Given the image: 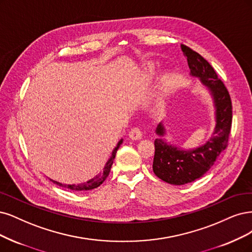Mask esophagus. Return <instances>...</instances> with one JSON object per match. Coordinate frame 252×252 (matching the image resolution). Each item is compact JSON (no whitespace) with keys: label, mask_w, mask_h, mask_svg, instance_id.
I'll return each mask as SVG.
<instances>
[{"label":"esophagus","mask_w":252,"mask_h":252,"mask_svg":"<svg viewBox=\"0 0 252 252\" xmlns=\"http://www.w3.org/2000/svg\"><path fill=\"white\" fill-rule=\"evenodd\" d=\"M142 136H143V132H142V130L140 128L134 127V128L130 130L129 137L131 138V140H141Z\"/></svg>","instance_id":"1"}]
</instances>
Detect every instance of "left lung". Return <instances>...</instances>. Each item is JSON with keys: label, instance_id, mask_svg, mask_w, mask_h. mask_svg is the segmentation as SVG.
I'll list each match as a JSON object with an SVG mask.
<instances>
[{"label": "left lung", "instance_id": "obj_1", "mask_svg": "<svg viewBox=\"0 0 252 252\" xmlns=\"http://www.w3.org/2000/svg\"><path fill=\"white\" fill-rule=\"evenodd\" d=\"M181 50L187 57L193 76L200 78L201 82L210 89L216 106L217 124L213 137L205 145L194 150H179L156 138L153 159L154 174L171 185L181 186L200 178L209 171L217 158L226 149L232 123V104L230 94L214 67L196 51L186 45ZM156 133L163 135V127L158 126Z\"/></svg>", "mask_w": 252, "mask_h": 252}]
</instances>
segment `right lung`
Here are the masks:
<instances>
[{"instance_id":"obj_1","label":"right lung","mask_w":252,"mask_h":252,"mask_svg":"<svg viewBox=\"0 0 252 252\" xmlns=\"http://www.w3.org/2000/svg\"><path fill=\"white\" fill-rule=\"evenodd\" d=\"M122 142H123V141L121 140V141L118 143L116 148L114 149V152H112L111 158H110L109 160L107 161L105 168H104V171H103V174H102V175L97 176L96 178H94V179H92V180H90V181H88V182H84V184L76 185V186H75V185H68V186H66V185L60 184V182L54 181V180H52V181H53L54 184H56L57 186L63 187V188H67V189H73V190H90V189L98 188L99 186H101V185L103 184L104 180H105V179L107 178V176H108V174H109V172H110V169H111V166H112V162H114V159H115V158H116V153H117V151H118V149H119L120 145L122 144ZM50 180H51V179H50Z\"/></svg>"}]
</instances>
